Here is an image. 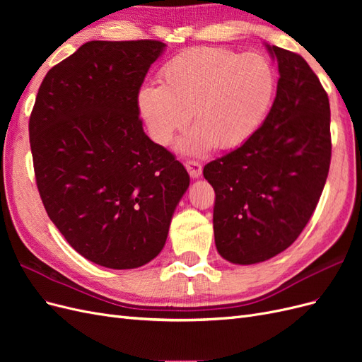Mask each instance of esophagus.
Wrapping results in <instances>:
<instances>
[{
    "instance_id": "1",
    "label": "esophagus",
    "mask_w": 362,
    "mask_h": 362,
    "mask_svg": "<svg viewBox=\"0 0 362 362\" xmlns=\"http://www.w3.org/2000/svg\"><path fill=\"white\" fill-rule=\"evenodd\" d=\"M185 169L189 170V175H190V177H192L193 180L199 178L201 175H202V166H201V164H199L198 161H194V160L185 161Z\"/></svg>"
}]
</instances>
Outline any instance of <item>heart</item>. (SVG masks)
Returning <instances> with one entry per match:
<instances>
[{"label": "heart", "mask_w": 362, "mask_h": 362, "mask_svg": "<svg viewBox=\"0 0 362 362\" xmlns=\"http://www.w3.org/2000/svg\"><path fill=\"white\" fill-rule=\"evenodd\" d=\"M160 86H145L137 104L152 140L168 145L189 124L194 131L180 149L199 156L238 148L264 122L276 92V72L261 54L202 47L170 59Z\"/></svg>", "instance_id": "1"}]
</instances>
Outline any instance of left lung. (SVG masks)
Wrapping results in <instances>:
<instances>
[{
  "label": "left lung",
  "instance_id": "8db88e82",
  "mask_svg": "<svg viewBox=\"0 0 362 362\" xmlns=\"http://www.w3.org/2000/svg\"><path fill=\"white\" fill-rule=\"evenodd\" d=\"M266 48L278 62L276 98L257 133L210 161L214 242L222 258L257 264L293 245L319 202L331 164V108L299 54Z\"/></svg>",
  "mask_w": 362,
  "mask_h": 362
}]
</instances>
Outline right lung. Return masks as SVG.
<instances>
[{"mask_svg": "<svg viewBox=\"0 0 362 362\" xmlns=\"http://www.w3.org/2000/svg\"><path fill=\"white\" fill-rule=\"evenodd\" d=\"M164 48L158 40L84 43L49 69L30 116L45 210L66 242L103 267L154 259L190 184L139 117L140 86Z\"/></svg>", "mask_w": 362, "mask_h": 362, "instance_id": "add662e5", "label": "right lung"}]
</instances>
